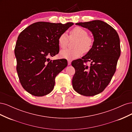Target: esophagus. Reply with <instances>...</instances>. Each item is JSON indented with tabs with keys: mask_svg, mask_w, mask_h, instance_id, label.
Wrapping results in <instances>:
<instances>
[{
	"mask_svg": "<svg viewBox=\"0 0 132 132\" xmlns=\"http://www.w3.org/2000/svg\"><path fill=\"white\" fill-rule=\"evenodd\" d=\"M68 65L71 64V61H70V60H68Z\"/></svg>",
	"mask_w": 132,
	"mask_h": 132,
	"instance_id": "esophagus-1",
	"label": "esophagus"
}]
</instances>
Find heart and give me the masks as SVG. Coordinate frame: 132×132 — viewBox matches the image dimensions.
Returning <instances> with one entry per match:
<instances>
[{
  "label": "heart",
  "mask_w": 132,
  "mask_h": 132,
  "mask_svg": "<svg viewBox=\"0 0 132 132\" xmlns=\"http://www.w3.org/2000/svg\"><path fill=\"white\" fill-rule=\"evenodd\" d=\"M70 38H77L74 47L75 48H66L60 52L61 57L68 60L76 59L83 54L84 52H87L93 45V39L88 36L87 32L83 28L77 26L70 31ZM69 42V37L66 33H62L58 38V43L59 47L64 48Z\"/></svg>",
  "instance_id": "heart-1"
}]
</instances>
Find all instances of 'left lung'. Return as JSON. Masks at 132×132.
<instances>
[{"mask_svg": "<svg viewBox=\"0 0 132 132\" xmlns=\"http://www.w3.org/2000/svg\"><path fill=\"white\" fill-rule=\"evenodd\" d=\"M89 30L94 41L91 49L81 59L71 62L75 70L73 87L79 94L92 96L101 93L113 76L121 54L120 40L113 28L101 20L75 23ZM91 63L90 67L85 64Z\"/></svg>", "mask_w": 132, "mask_h": 132, "instance_id": "left-lung-1", "label": "left lung"}]
</instances>
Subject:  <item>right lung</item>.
Wrapping results in <instances>:
<instances>
[{"instance_id":"obj_1","label":"right lung","mask_w":132,"mask_h":132,"mask_svg":"<svg viewBox=\"0 0 132 132\" xmlns=\"http://www.w3.org/2000/svg\"><path fill=\"white\" fill-rule=\"evenodd\" d=\"M74 25L73 22H37L20 34L15 48L16 70L23 88L35 96L50 94L55 78L68 65L65 59L50 61L59 52V35Z\"/></svg>"}]
</instances>
